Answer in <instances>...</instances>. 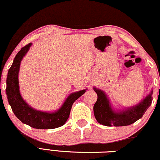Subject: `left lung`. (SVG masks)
I'll list each match as a JSON object with an SVG mask.
<instances>
[{
  "label": "left lung",
  "mask_w": 160,
  "mask_h": 160,
  "mask_svg": "<svg viewBox=\"0 0 160 160\" xmlns=\"http://www.w3.org/2000/svg\"><path fill=\"white\" fill-rule=\"evenodd\" d=\"M94 90L97 94V100L93 107L94 116L97 122L107 126H128L135 123L142 118L152 101V91L151 93L137 106L122 113H115L111 108L109 99L104 92L96 88H94Z\"/></svg>",
  "instance_id": "left-lung-1"
}]
</instances>
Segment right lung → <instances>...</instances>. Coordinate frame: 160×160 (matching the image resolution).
Returning a JSON list of instances; mask_svg holds the SVG:
<instances>
[{
	"label": "right lung",
	"mask_w": 160,
	"mask_h": 160,
	"mask_svg": "<svg viewBox=\"0 0 160 160\" xmlns=\"http://www.w3.org/2000/svg\"><path fill=\"white\" fill-rule=\"evenodd\" d=\"M32 44H27L15 56L8 73L6 94L13 113L27 125L37 129H52L63 126L69 117L70 110L75 100L85 92V90L69 95L63 106L55 113H46L32 109L24 101L19 91L18 72L20 62Z\"/></svg>",
	"instance_id": "obj_1"
}]
</instances>
